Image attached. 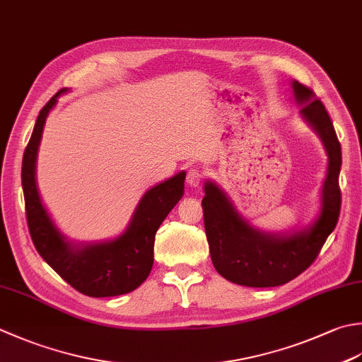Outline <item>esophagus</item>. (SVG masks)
<instances>
[{"instance_id": "esophagus-1", "label": "esophagus", "mask_w": 362, "mask_h": 362, "mask_svg": "<svg viewBox=\"0 0 362 362\" xmlns=\"http://www.w3.org/2000/svg\"><path fill=\"white\" fill-rule=\"evenodd\" d=\"M201 182H202V174H201L199 169H189L188 174H187L188 187L197 188V187L201 185Z\"/></svg>"}]
</instances>
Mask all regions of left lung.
Segmentation results:
<instances>
[{"label":"left lung","instance_id":"1","mask_svg":"<svg viewBox=\"0 0 362 362\" xmlns=\"http://www.w3.org/2000/svg\"><path fill=\"white\" fill-rule=\"evenodd\" d=\"M290 84L301 119L317 133L328 155L320 211L301 229L265 232L240 215L230 197L214 180H205L202 209L211 262L223 278L238 286L276 287L295 279L315 260L341 211L342 152L334 127L313 90L296 80Z\"/></svg>","mask_w":362,"mask_h":362}]
</instances>
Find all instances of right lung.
Wrapping results in <instances>:
<instances>
[{"label":"right lung","instance_id":"1","mask_svg":"<svg viewBox=\"0 0 362 362\" xmlns=\"http://www.w3.org/2000/svg\"><path fill=\"white\" fill-rule=\"evenodd\" d=\"M61 89L40 110L21 166L28 228L35 250L47 264L78 292L94 298L130 293L147 279L153 265V243L161 223L185 189V171L177 173L148 188L141 197L122 233L111 240L76 243L59 230L49 216L35 180L37 153L45 120L58 98L67 94Z\"/></svg>","mask_w":362,"mask_h":362}]
</instances>
